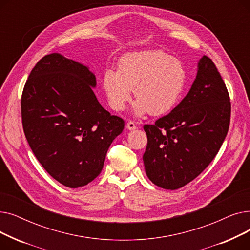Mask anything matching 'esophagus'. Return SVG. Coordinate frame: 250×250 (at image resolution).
I'll return each instance as SVG.
<instances>
[{
	"label": "esophagus",
	"instance_id": "1",
	"mask_svg": "<svg viewBox=\"0 0 250 250\" xmlns=\"http://www.w3.org/2000/svg\"><path fill=\"white\" fill-rule=\"evenodd\" d=\"M126 128H128V129H136L137 125H136V124L134 122L130 121V122H128L126 124Z\"/></svg>",
	"mask_w": 250,
	"mask_h": 250
}]
</instances>
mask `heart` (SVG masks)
Here are the masks:
<instances>
[{
  "mask_svg": "<svg viewBox=\"0 0 250 250\" xmlns=\"http://www.w3.org/2000/svg\"><path fill=\"white\" fill-rule=\"evenodd\" d=\"M187 80L179 60L161 50H142L121 58L117 71H105L102 85L112 109H124L134 88L136 113L159 116L175 107Z\"/></svg>",
  "mask_w": 250,
  "mask_h": 250,
  "instance_id": "1",
  "label": "heart"
}]
</instances>
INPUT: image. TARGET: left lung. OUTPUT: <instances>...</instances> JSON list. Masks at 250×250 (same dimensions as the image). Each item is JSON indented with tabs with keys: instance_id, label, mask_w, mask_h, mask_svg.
Wrapping results in <instances>:
<instances>
[{
	"instance_id": "1",
	"label": "left lung",
	"mask_w": 250,
	"mask_h": 250,
	"mask_svg": "<svg viewBox=\"0 0 250 250\" xmlns=\"http://www.w3.org/2000/svg\"><path fill=\"white\" fill-rule=\"evenodd\" d=\"M230 117L227 87L214 62L204 56L188 95L154 125H144L148 143L143 160L149 179L177 189L199 176L218 154Z\"/></svg>"
}]
</instances>
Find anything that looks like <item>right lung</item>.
I'll return each mask as SVG.
<instances>
[{
	"mask_svg": "<svg viewBox=\"0 0 250 250\" xmlns=\"http://www.w3.org/2000/svg\"><path fill=\"white\" fill-rule=\"evenodd\" d=\"M95 86L85 65L50 54L37 62L22 92L25 137L47 173L67 188L84 187L100 174L125 126L101 106Z\"/></svg>",
	"mask_w": 250,
	"mask_h": 250,
	"instance_id": "add662e5",
	"label": "right lung"
}]
</instances>
